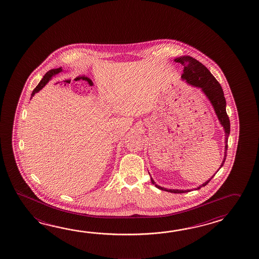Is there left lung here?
<instances>
[{
    "label": "left lung",
    "instance_id": "1",
    "mask_svg": "<svg viewBox=\"0 0 259 259\" xmlns=\"http://www.w3.org/2000/svg\"><path fill=\"white\" fill-rule=\"evenodd\" d=\"M174 61L180 63L184 67V73L181 76L182 81H185L188 84L193 87L199 88L200 91L205 95V97L208 98V101L211 104L214 112L218 117L219 122L222 125L225 133V151H224V156H223V162L219 170L223 167V163L226 159V152H227V142H228L229 135H230V120H229L227 113H226V100L224 97L223 88L218 81L213 76L211 72L208 71L206 67L203 65L201 62L197 61L190 56H181L176 58ZM218 170V171H219ZM217 171V172H218ZM216 174V172H215ZM213 175L211 178L207 180L206 182L203 183L202 185L198 186V188H195V190H198L199 188L205 187L208 184L210 179L214 177ZM151 181L156 188L171 193H186L189 192L190 189H167V188H162L158 186L154 182V180L151 178Z\"/></svg>",
    "mask_w": 259,
    "mask_h": 259
}]
</instances>
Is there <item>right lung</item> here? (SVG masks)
I'll use <instances>...</instances> for the list:
<instances>
[{"label": "right lung", "instance_id": "1", "mask_svg": "<svg viewBox=\"0 0 259 259\" xmlns=\"http://www.w3.org/2000/svg\"><path fill=\"white\" fill-rule=\"evenodd\" d=\"M61 71H63L61 67V68H57V69H52L51 71H48L46 74L44 75V77L42 78V80L39 81V83L37 84V87L32 92L30 99H32V97H34L36 93H38V92L40 91L41 89H43V87H45L47 83L51 81V79H52V77H54L55 75H57V74H59Z\"/></svg>", "mask_w": 259, "mask_h": 259}]
</instances>
